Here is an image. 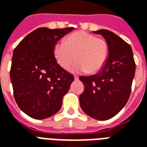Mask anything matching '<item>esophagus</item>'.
<instances>
[{"label": "esophagus", "instance_id": "1", "mask_svg": "<svg viewBox=\"0 0 147 147\" xmlns=\"http://www.w3.org/2000/svg\"><path fill=\"white\" fill-rule=\"evenodd\" d=\"M74 79H75V80H78L79 78L78 77V76H74Z\"/></svg>", "mask_w": 147, "mask_h": 147}]
</instances>
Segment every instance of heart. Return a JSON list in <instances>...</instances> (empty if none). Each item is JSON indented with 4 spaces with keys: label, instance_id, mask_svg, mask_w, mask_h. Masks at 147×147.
Returning a JSON list of instances; mask_svg holds the SVG:
<instances>
[{
    "label": "heart",
    "instance_id": "1",
    "mask_svg": "<svg viewBox=\"0 0 147 147\" xmlns=\"http://www.w3.org/2000/svg\"><path fill=\"white\" fill-rule=\"evenodd\" d=\"M54 55L62 68H69L76 59L78 62L73 68L74 70L93 74L105 65L109 56V46L105 39L81 31L68 35L65 43H56Z\"/></svg>",
    "mask_w": 147,
    "mask_h": 147
}]
</instances>
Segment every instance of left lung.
Masks as SVG:
<instances>
[{
  "label": "left lung",
  "mask_w": 147,
  "mask_h": 147,
  "mask_svg": "<svg viewBox=\"0 0 147 147\" xmlns=\"http://www.w3.org/2000/svg\"><path fill=\"white\" fill-rule=\"evenodd\" d=\"M93 33L106 39L109 55L98 74L79 78L85 87L79 96L80 105L92 118L106 120L118 114L128 100L135 62L131 46L115 33L105 29Z\"/></svg>",
  "instance_id": "8db88e82"
}]
</instances>
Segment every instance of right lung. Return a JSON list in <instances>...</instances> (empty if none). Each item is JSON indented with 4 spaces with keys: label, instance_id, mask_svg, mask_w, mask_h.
<instances>
[{
    "label": "right lung",
    "instance_id": "1",
    "mask_svg": "<svg viewBox=\"0 0 147 147\" xmlns=\"http://www.w3.org/2000/svg\"><path fill=\"white\" fill-rule=\"evenodd\" d=\"M74 28H39L16 47L10 78L19 108L32 118L42 119L59 112L74 75L57 63L54 47Z\"/></svg>",
    "mask_w": 147,
    "mask_h": 147
}]
</instances>
